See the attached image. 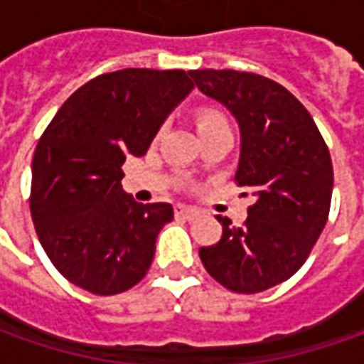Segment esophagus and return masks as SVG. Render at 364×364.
Segmentation results:
<instances>
[{
  "mask_svg": "<svg viewBox=\"0 0 364 364\" xmlns=\"http://www.w3.org/2000/svg\"><path fill=\"white\" fill-rule=\"evenodd\" d=\"M200 213L196 208H190V206H176V217L184 218V220H194Z\"/></svg>",
  "mask_w": 364,
  "mask_h": 364,
  "instance_id": "obj_1",
  "label": "esophagus"
}]
</instances>
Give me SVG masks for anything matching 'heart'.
<instances>
[{
  "instance_id": "heart-1",
  "label": "heart",
  "mask_w": 364,
  "mask_h": 364,
  "mask_svg": "<svg viewBox=\"0 0 364 364\" xmlns=\"http://www.w3.org/2000/svg\"><path fill=\"white\" fill-rule=\"evenodd\" d=\"M220 125H227V119H225L223 113H218L217 109H200L196 113V127H198V132L210 129V127H220Z\"/></svg>"
}]
</instances>
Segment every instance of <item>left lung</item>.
Returning <instances> with one entry per match:
<instances>
[{
  "label": "left lung",
  "instance_id": "8db88e82",
  "mask_svg": "<svg viewBox=\"0 0 364 364\" xmlns=\"http://www.w3.org/2000/svg\"><path fill=\"white\" fill-rule=\"evenodd\" d=\"M241 129L235 180L255 196L241 227L217 217L223 237L200 247L204 269L237 294H257L304 265L328 220L332 160L306 107L275 80L239 70H190Z\"/></svg>",
  "mask_w": 364,
  "mask_h": 364
}]
</instances>
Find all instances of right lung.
Segmentation results:
<instances>
[{"label": "right lung", "instance_id": "obj_1", "mask_svg": "<svg viewBox=\"0 0 364 364\" xmlns=\"http://www.w3.org/2000/svg\"><path fill=\"white\" fill-rule=\"evenodd\" d=\"M192 89L184 70L101 75L73 92L42 133L30 210L46 255L70 284L113 296L144 279L174 210L168 203H135L121 186V166L146 156Z\"/></svg>", "mask_w": 364, "mask_h": 364}]
</instances>
